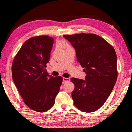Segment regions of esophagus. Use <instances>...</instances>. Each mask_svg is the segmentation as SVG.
<instances>
[{
	"label": "esophagus",
	"mask_w": 132,
	"mask_h": 132,
	"mask_svg": "<svg viewBox=\"0 0 132 132\" xmlns=\"http://www.w3.org/2000/svg\"><path fill=\"white\" fill-rule=\"evenodd\" d=\"M70 81V79L69 78H63V83L64 84L67 82H68Z\"/></svg>",
	"instance_id": "34e87169"
}]
</instances>
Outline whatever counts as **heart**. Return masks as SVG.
Masks as SVG:
<instances>
[{"instance_id":"heart-1","label":"heart","mask_w":132,"mask_h":132,"mask_svg":"<svg viewBox=\"0 0 132 132\" xmlns=\"http://www.w3.org/2000/svg\"><path fill=\"white\" fill-rule=\"evenodd\" d=\"M62 45H63L64 47H67V48H68V47H69V45H68V44L67 42H62Z\"/></svg>"}]
</instances>
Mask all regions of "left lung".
Listing matches in <instances>:
<instances>
[{"label": "left lung", "mask_w": 132, "mask_h": 132, "mask_svg": "<svg viewBox=\"0 0 132 132\" xmlns=\"http://www.w3.org/2000/svg\"><path fill=\"white\" fill-rule=\"evenodd\" d=\"M75 50L77 61L84 68L85 80L72 78L74 104L84 112L99 109L109 97L117 78V55L113 47L91 34L64 35Z\"/></svg>", "instance_id": "obj_1"}]
</instances>
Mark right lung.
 <instances>
[{
    "mask_svg": "<svg viewBox=\"0 0 132 132\" xmlns=\"http://www.w3.org/2000/svg\"><path fill=\"white\" fill-rule=\"evenodd\" d=\"M53 42L48 36L30 38L12 64L13 81L23 102L37 112H46L53 106L63 81L62 77H53L45 69Z\"/></svg>",
    "mask_w": 132,
    "mask_h": 132,
    "instance_id": "add662e5",
    "label": "right lung"
}]
</instances>
